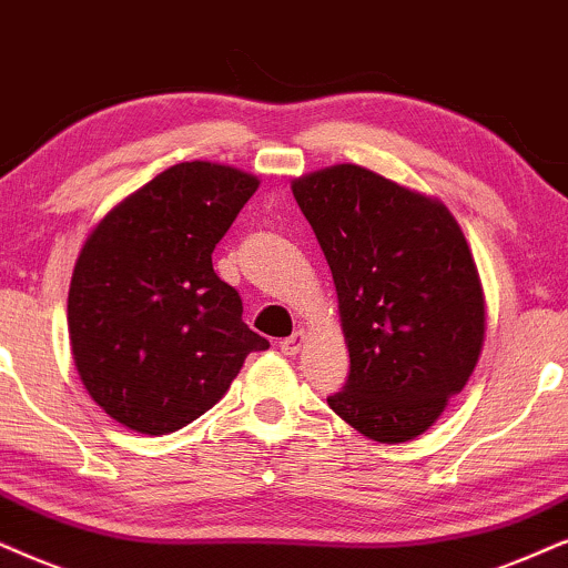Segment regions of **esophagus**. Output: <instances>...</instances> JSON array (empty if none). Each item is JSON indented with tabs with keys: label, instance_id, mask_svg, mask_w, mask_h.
<instances>
[{
	"label": "esophagus",
	"instance_id": "34e87169",
	"mask_svg": "<svg viewBox=\"0 0 568 568\" xmlns=\"http://www.w3.org/2000/svg\"><path fill=\"white\" fill-rule=\"evenodd\" d=\"M304 337L306 335L301 333V329H296V333L285 337V341H280V351H283L285 356H296L298 351H301V346H304Z\"/></svg>",
	"mask_w": 568,
	"mask_h": 568
}]
</instances>
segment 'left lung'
Returning <instances> with one entry per match:
<instances>
[{
	"label": "left lung",
	"instance_id": "8db88e82",
	"mask_svg": "<svg viewBox=\"0 0 568 568\" xmlns=\"http://www.w3.org/2000/svg\"><path fill=\"white\" fill-rule=\"evenodd\" d=\"M291 189L333 272L348 343V379L327 404L372 440H412L483 351V285L462 227L443 204L356 164Z\"/></svg>",
	"mask_w": 568,
	"mask_h": 568
}]
</instances>
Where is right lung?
Wrapping results in <instances>:
<instances>
[{
    "label": "right lung",
    "mask_w": 568,
    "mask_h": 568,
    "mask_svg": "<svg viewBox=\"0 0 568 568\" xmlns=\"http://www.w3.org/2000/svg\"><path fill=\"white\" fill-rule=\"evenodd\" d=\"M260 181L212 162L172 164L93 227L68 296L89 396L141 435L175 433L225 396L251 351L239 291L212 251Z\"/></svg>",
    "instance_id": "1"
}]
</instances>
